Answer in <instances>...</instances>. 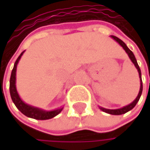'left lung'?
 Here are the masks:
<instances>
[{
  "instance_id": "1",
  "label": "left lung",
  "mask_w": 150,
  "mask_h": 150,
  "mask_svg": "<svg viewBox=\"0 0 150 150\" xmlns=\"http://www.w3.org/2000/svg\"><path fill=\"white\" fill-rule=\"evenodd\" d=\"M111 37L112 38H114L120 45L122 46L123 48H124V50L127 52V54H129V58H130V60L132 61V62L135 64V68L137 69V70H138V73H139V76H140V82H141V87H140V91H139V94H138V96H137V97H136V99H135V101L132 103H130L129 105H128V106H125V107H123V108H119V109H106V108H100L103 111H104L106 113H108V114H110V115H122V114H125V113H127L128 111H129V110H131L134 107H135L136 103H138V101H139V99H140V97H141V95H142V74H141V69H140V68H139V66H138V64H137V62H136V59H135V55H134V54H133V52L126 46V44L121 40V39H119L118 37H116V36H115V35H111Z\"/></svg>"
}]
</instances>
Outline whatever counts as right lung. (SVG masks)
Returning a JSON list of instances; mask_svg holds the SVG:
<instances>
[{"mask_svg":"<svg viewBox=\"0 0 150 150\" xmlns=\"http://www.w3.org/2000/svg\"><path fill=\"white\" fill-rule=\"evenodd\" d=\"M24 53V51L19 55V57L17 58L16 62H15L14 65V69L12 70L11 73V77H10V83H9V90H10V96L12 98L13 103H15L16 108L26 116L30 117V118H34L36 120H47V119H51L53 117H54L55 115H57L62 110V108H58L53 111H43L40 108H34L32 106L24 103L21 99L20 98L17 91H16V88H15V72H16V67H17V63L20 60V58L21 57L22 54Z\"/></svg>","mask_w":150,"mask_h":150,"instance_id":"1","label":"right lung"}]
</instances>
